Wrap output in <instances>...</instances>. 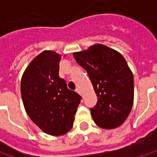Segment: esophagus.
Returning <instances> with one entry per match:
<instances>
[{"label": "esophagus", "mask_w": 157, "mask_h": 157, "mask_svg": "<svg viewBox=\"0 0 157 157\" xmlns=\"http://www.w3.org/2000/svg\"><path fill=\"white\" fill-rule=\"evenodd\" d=\"M76 92H77V93H78V94H80V95H81V92H80V89L77 88V89H76Z\"/></svg>", "instance_id": "1"}]
</instances>
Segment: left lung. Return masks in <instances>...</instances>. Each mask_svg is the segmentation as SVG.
<instances>
[{"label":"left lung","mask_w":157,"mask_h":157,"mask_svg":"<svg viewBox=\"0 0 157 157\" xmlns=\"http://www.w3.org/2000/svg\"><path fill=\"white\" fill-rule=\"evenodd\" d=\"M77 63L87 71L98 97L91 114L97 126L118 128L125 121L134 103V77L123 56L103 44L74 52Z\"/></svg>","instance_id":"1"}]
</instances>
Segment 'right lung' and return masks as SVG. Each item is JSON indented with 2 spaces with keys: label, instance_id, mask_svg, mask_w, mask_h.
<instances>
[{
  "label": "right lung",
  "instance_id": "add662e5",
  "mask_svg": "<svg viewBox=\"0 0 157 157\" xmlns=\"http://www.w3.org/2000/svg\"><path fill=\"white\" fill-rule=\"evenodd\" d=\"M61 56L52 51L41 52L29 64L21 80L25 111L31 121L51 136L66 134L73 126L81 97L68 89L58 75Z\"/></svg>",
  "mask_w": 157,
  "mask_h": 157
}]
</instances>
